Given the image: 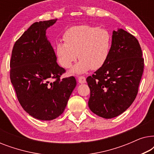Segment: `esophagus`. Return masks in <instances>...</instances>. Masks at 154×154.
I'll list each match as a JSON object with an SVG mask.
<instances>
[{
    "label": "esophagus",
    "mask_w": 154,
    "mask_h": 154,
    "mask_svg": "<svg viewBox=\"0 0 154 154\" xmlns=\"http://www.w3.org/2000/svg\"><path fill=\"white\" fill-rule=\"evenodd\" d=\"M78 80H79V83H85L86 82L85 77H84V76H79V78H78Z\"/></svg>",
    "instance_id": "34e87169"
}]
</instances>
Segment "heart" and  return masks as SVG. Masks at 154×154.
Returning a JSON list of instances; mask_svg holds the SVG:
<instances>
[{
	"mask_svg": "<svg viewBox=\"0 0 154 154\" xmlns=\"http://www.w3.org/2000/svg\"><path fill=\"white\" fill-rule=\"evenodd\" d=\"M64 42L55 45L57 61L64 69L75 64L72 71L85 73L90 69L97 70L102 67L108 58L111 46V33L105 29L90 25H80L67 29L63 35Z\"/></svg>",
	"mask_w": 154,
	"mask_h": 154,
	"instance_id": "heart-1",
	"label": "heart"
}]
</instances>
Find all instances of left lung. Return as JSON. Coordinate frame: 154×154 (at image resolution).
Wrapping results in <instances>:
<instances>
[{
	"instance_id": "8db88e82",
	"label": "left lung",
	"mask_w": 154,
	"mask_h": 154,
	"mask_svg": "<svg viewBox=\"0 0 154 154\" xmlns=\"http://www.w3.org/2000/svg\"><path fill=\"white\" fill-rule=\"evenodd\" d=\"M144 67L137 39L123 29L113 31L106 61L86 79L90 110L104 119L116 117L127 110L138 93Z\"/></svg>"
}]
</instances>
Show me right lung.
<instances>
[{"label":"right lung","instance_id":"1","mask_svg":"<svg viewBox=\"0 0 154 154\" xmlns=\"http://www.w3.org/2000/svg\"><path fill=\"white\" fill-rule=\"evenodd\" d=\"M57 20L35 22L17 40L10 63V81L17 100L29 115L51 121L64 112L76 85L73 76L61 79L66 70L57 63L45 31Z\"/></svg>","mask_w":154,"mask_h":154}]
</instances>
